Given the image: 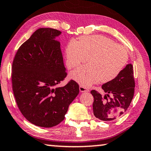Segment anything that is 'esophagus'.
<instances>
[{"mask_svg": "<svg viewBox=\"0 0 151 151\" xmlns=\"http://www.w3.org/2000/svg\"><path fill=\"white\" fill-rule=\"evenodd\" d=\"M80 91L81 92H88L89 90L87 88H86L83 86L82 85H80Z\"/></svg>", "mask_w": 151, "mask_h": 151, "instance_id": "1", "label": "esophagus"}]
</instances>
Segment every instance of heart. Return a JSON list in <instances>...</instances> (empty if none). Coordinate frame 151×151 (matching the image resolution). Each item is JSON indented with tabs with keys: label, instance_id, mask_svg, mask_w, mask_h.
Listing matches in <instances>:
<instances>
[{
	"label": "heart",
	"instance_id": "b5f03b06",
	"mask_svg": "<svg viewBox=\"0 0 151 151\" xmlns=\"http://www.w3.org/2000/svg\"><path fill=\"white\" fill-rule=\"evenodd\" d=\"M66 63L69 69L86 65L73 71L71 76L81 85L90 86L99 81L108 82L121 73L128 61V54L124 46L101 35L84 36L80 41L74 39L65 47Z\"/></svg>",
	"mask_w": 151,
	"mask_h": 151
}]
</instances>
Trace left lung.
Listing matches in <instances>:
<instances>
[{
  "instance_id": "left-lung-1",
  "label": "left lung",
  "mask_w": 151,
  "mask_h": 151,
  "mask_svg": "<svg viewBox=\"0 0 151 151\" xmlns=\"http://www.w3.org/2000/svg\"><path fill=\"white\" fill-rule=\"evenodd\" d=\"M134 88L133 66L128 64L117 78L102 86V89L106 93L104 98L98 91L91 90L94 97L92 106L95 117L102 121L111 122L122 116L130 105ZM110 94L112 95L111 98Z\"/></svg>"
}]
</instances>
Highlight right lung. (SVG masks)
<instances>
[{
    "label": "right lung",
    "instance_id": "add662e5",
    "mask_svg": "<svg viewBox=\"0 0 151 151\" xmlns=\"http://www.w3.org/2000/svg\"><path fill=\"white\" fill-rule=\"evenodd\" d=\"M61 32L40 28L21 45L12 64L13 91L21 113L37 126L51 127L60 124L79 94L73 80L58 87L68 73L64 67L59 42Z\"/></svg>",
    "mask_w": 151,
    "mask_h": 151
}]
</instances>
